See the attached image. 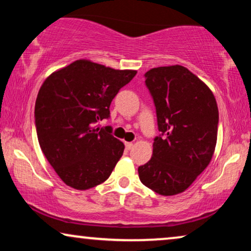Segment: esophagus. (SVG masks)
<instances>
[{
  "label": "esophagus",
  "instance_id": "1",
  "mask_svg": "<svg viewBox=\"0 0 251 251\" xmlns=\"http://www.w3.org/2000/svg\"><path fill=\"white\" fill-rule=\"evenodd\" d=\"M125 145H126V149L128 150V151H130L133 147V144L132 143H126Z\"/></svg>",
  "mask_w": 251,
  "mask_h": 251
}]
</instances>
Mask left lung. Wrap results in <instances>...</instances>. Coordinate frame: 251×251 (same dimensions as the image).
Returning <instances> with one entry per match:
<instances>
[{"label":"left lung","instance_id":"left-lung-1","mask_svg":"<svg viewBox=\"0 0 251 251\" xmlns=\"http://www.w3.org/2000/svg\"><path fill=\"white\" fill-rule=\"evenodd\" d=\"M145 84L156 108L160 136L139 179L161 195L179 194L210 163L217 143L218 107L208 85L180 65L152 68Z\"/></svg>","mask_w":251,"mask_h":251}]
</instances>
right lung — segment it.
<instances>
[{"label": "right lung", "mask_w": 251, "mask_h": 251, "mask_svg": "<svg viewBox=\"0 0 251 251\" xmlns=\"http://www.w3.org/2000/svg\"><path fill=\"white\" fill-rule=\"evenodd\" d=\"M136 74L137 71L80 59L43 82L35 102L37 139L51 167L68 186L88 190L112 174L125 145L111 128L95 125L109 118L112 100Z\"/></svg>", "instance_id": "1"}]
</instances>
